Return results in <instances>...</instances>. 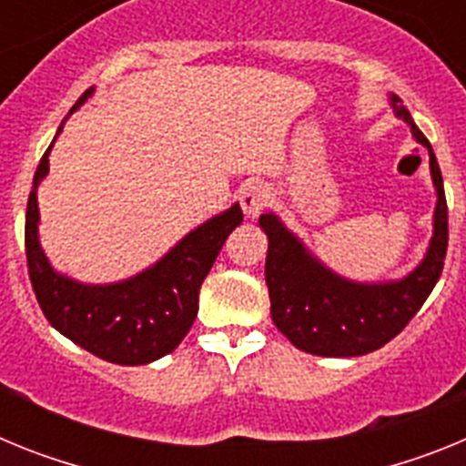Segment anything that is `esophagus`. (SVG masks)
<instances>
[{"label":"esophagus","mask_w":466,"mask_h":466,"mask_svg":"<svg viewBox=\"0 0 466 466\" xmlns=\"http://www.w3.org/2000/svg\"><path fill=\"white\" fill-rule=\"evenodd\" d=\"M268 198H270V191L266 184H261V182L247 184V187L240 191L242 212L254 219V217H258V214H261V209L268 205Z\"/></svg>","instance_id":"esophagus-1"}]
</instances>
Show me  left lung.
<instances>
[{"label":"left lung","mask_w":466,"mask_h":466,"mask_svg":"<svg viewBox=\"0 0 466 466\" xmlns=\"http://www.w3.org/2000/svg\"><path fill=\"white\" fill-rule=\"evenodd\" d=\"M394 114L430 151V172L436 188L434 233L425 258L406 278L392 282H352L327 268L273 212L261 214L258 226L268 236L266 284L270 315L279 331L299 350L319 357H360L401 333L422 308L443 270L448 249V205L443 177L431 144L420 133L409 109L390 95Z\"/></svg>","instance_id":"1"}]
</instances>
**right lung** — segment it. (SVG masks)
<instances>
[{"label": "right lung", "instance_id": "obj_1", "mask_svg": "<svg viewBox=\"0 0 466 466\" xmlns=\"http://www.w3.org/2000/svg\"><path fill=\"white\" fill-rule=\"evenodd\" d=\"M90 95L93 88L81 95L72 111ZM60 130L63 126L57 127V135ZM51 149L53 144L36 167L25 214V254L41 310L63 336L111 364L139 366L170 355L196 319L200 284L219 257L226 238L242 224L240 205L198 226L160 261L135 278L114 284L76 282L53 270L39 245L36 188L48 175Z\"/></svg>", "mask_w": 466, "mask_h": 466}]
</instances>
